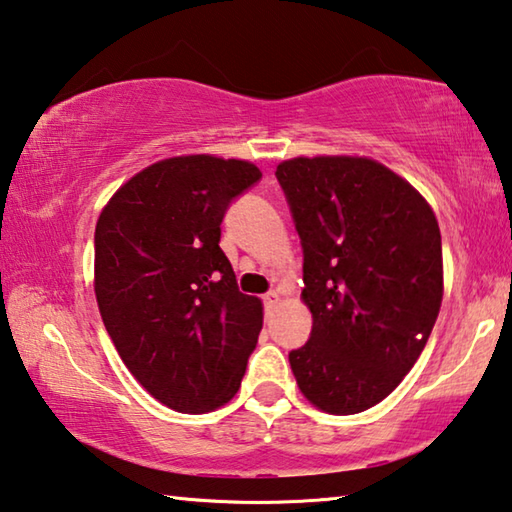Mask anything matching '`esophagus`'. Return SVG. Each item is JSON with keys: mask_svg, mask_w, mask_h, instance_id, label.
<instances>
[{"mask_svg": "<svg viewBox=\"0 0 512 512\" xmlns=\"http://www.w3.org/2000/svg\"><path fill=\"white\" fill-rule=\"evenodd\" d=\"M279 301H281V294L276 292V290H272V292H267L265 297H263V306H265V310H272Z\"/></svg>", "mask_w": 512, "mask_h": 512, "instance_id": "obj_1", "label": "esophagus"}]
</instances>
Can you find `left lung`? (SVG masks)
Masks as SVG:
<instances>
[{"instance_id": "obj_1", "label": "left lung", "mask_w": 512, "mask_h": 512, "mask_svg": "<svg viewBox=\"0 0 512 512\" xmlns=\"http://www.w3.org/2000/svg\"><path fill=\"white\" fill-rule=\"evenodd\" d=\"M303 249L310 339L290 353L303 396L328 414L378 405L423 353L443 299L436 215L414 186L364 157L276 166Z\"/></svg>"}]
</instances>
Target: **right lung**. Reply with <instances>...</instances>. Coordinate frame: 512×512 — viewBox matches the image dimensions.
<instances>
[{"instance_id": "1", "label": "right lung", "mask_w": 512, "mask_h": 512, "mask_svg": "<svg viewBox=\"0 0 512 512\" xmlns=\"http://www.w3.org/2000/svg\"><path fill=\"white\" fill-rule=\"evenodd\" d=\"M261 177L240 159H164L123 184L96 222L107 335L141 387L182 414L236 396L258 344L263 306L238 290L220 224Z\"/></svg>"}]
</instances>
